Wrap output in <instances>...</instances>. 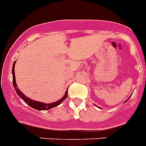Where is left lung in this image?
Segmentation results:
<instances>
[{
    "instance_id": "left-lung-1",
    "label": "left lung",
    "mask_w": 146,
    "mask_h": 146,
    "mask_svg": "<svg viewBox=\"0 0 146 146\" xmlns=\"http://www.w3.org/2000/svg\"><path fill=\"white\" fill-rule=\"evenodd\" d=\"M129 99H130V98H129V99L127 100H125V102H126V101H128V100H129Z\"/></svg>"
}]
</instances>
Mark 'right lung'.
I'll return each mask as SVG.
<instances>
[{
  "label": "right lung",
  "mask_w": 146,
  "mask_h": 146,
  "mask_svg": "<svg viewBox=\"0 0 146 146\" xmlns=\"http://www.w3.org/2000/svg\"><path fill=\"white\" fill-rule=\"evenodd\" d=\"M15 62L16 61L14 62L13 66H12V82H13L14 88H15V92H17V94H18V96H19L20 98L23 100L25 103H27L29 106H31L32 108H33V109H37V110H48V109H52V108H54V107L59 106L60 104L63 101H64L65 99L67 98V96H68V89L66 90L64 97H63L62 99H60V100H58V101L57 102H54V103H48V104H47V103H40V102L35 101V100H32L27 98V96H25V94H23V93L19 90V88H17V84H16L15 75Z\"/></svg>",
  "instance_id": "1"
}]
</instances>
